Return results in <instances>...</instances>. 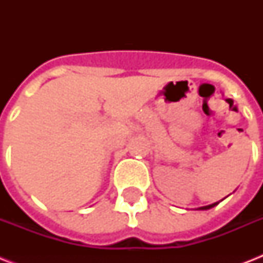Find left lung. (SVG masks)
<instances>
[{
  "instance_id": "left-lung-1",
  "label": "left lung",
  "mask_w": 263,
  "mask_h": 263,
  "mask_svg": "<svg viewBox=\"0 0 263 263\" xmlns=\"http://www.w3.org/2000/svg\"><path fill=\"white\" fill-rule=\"evenodd\" d=\"M216 204H218V202H216V203H213V204H209V206H202V208H199L198 210H209V209L214 208Z\"/></svg>"
}]
</instances>
